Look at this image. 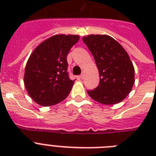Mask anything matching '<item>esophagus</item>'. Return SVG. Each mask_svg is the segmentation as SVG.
<instances>
[{
  "mask_svg": "<svg viewBox=\"0 0 156 156\" xmlns=\"http://www.w3.org/2000/svg\"><path fill=\"white\" fill-rule=\"evenodd\" d=\"M80 77L81 79H83V77H84V73H82L80 74Z\"/></svg>",
  "mask_w": 156,
  "mask_h": 156,
  "instance_id": "34e87169",
  "label": "esophagus"
}]
</instances>
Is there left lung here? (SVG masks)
Listing matches in <instances>:
<instances>
[{
	"mask_svg": "<svg viewBox=\"0 0 156 156\" xmlns=\"http://www.w3.org/2000/svg\"><path fill=\"white\" fill-rule=\"evenodd\" d=\"M83 41L93 55L100 76L98 86L87 90L89 96L104 105L122 101L134 83V68L128 54L108 35H89Z\"/></svg>",
	"mask_w": 156,
	"mask_h": 156,
	"instance_id": "left-lung-1",
	"label": "left lung"
}]
</instances>
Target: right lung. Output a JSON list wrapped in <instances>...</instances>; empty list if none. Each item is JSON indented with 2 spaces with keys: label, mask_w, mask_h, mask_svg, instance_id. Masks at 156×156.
I'll return each instance as SVG.
<instances>
[{
  "label": "right lung",
  "mask_w": 156,
  "mask_h": 156,
  "mask_svg": "<svg viewBox=\"0 0 156 156\" xmlns=\"http://www.w3.org/2000/svg\"><path fill=\"white\" fill-rule=\"evenodd\" d=\"M80 37L55 35L35 48L25 69L24 84L37 104L51 106L66 98L74 80L69 76L67 55Z\"/></svg>",
  "instance_id": "right-lung-1"
}]
</instances>
